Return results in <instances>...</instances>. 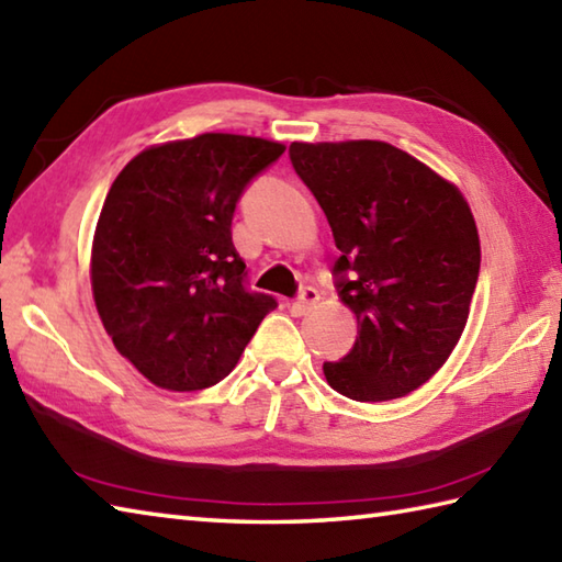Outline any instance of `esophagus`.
Segmentation results:
<instances>
[{
	"label": "esophagus",
	"mask_w": 562,
	"mask_h": 562,
	"mask_svg": "<svg viewBox=\"0 0 562 562\" xmlns=\"http://www.w3.org/2000/svg\"><path fill=\"white\" fill-rule=\"evenodd\" d=\"M316 302H318V292L314 290V288H304L302 290V294L296 296V300L292 302V312H294V316H304V314H310L314 306H316Z\"/></svg>",
	"instance_id": "esophagus-1"
}]
</instances>
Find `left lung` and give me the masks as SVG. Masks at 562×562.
<instances>
[{
  "label": "left lung",
  "instance_id": "obj_1",
  "mask_svg": "<svg viewBox=\"0 0 562 562\" xmlns=\"http://www.w3.org/2000/svg\"><path fill=\"white\" fill-rule=\"evenodd\" d=\"M334 231L338 294L358 338L326 382L356 402H390L443 368L465 331L480 236L463 192L384 140L290 146Z\"/></svg>",
  "mask_w": 562,
  "mask_h": 562
}]
</instances>
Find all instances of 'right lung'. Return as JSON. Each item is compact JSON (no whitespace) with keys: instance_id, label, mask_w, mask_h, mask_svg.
<instances>
[{"instance_id":"1","label":"right lung","mask_w":562,"mask_h":562,"mask_svg":"<svg viewBox=\"0 0 562 562\" xmlns=\"http://www.w3.org/2000/svg\"><path fill=\"white\" fill-rule=\"evenodd\" d=\"M282 153L278 140L200 134L140 150L116 175L92 238V296L114 348L156 387L222 382L278 306L244 288L231 218Z\"/></svg>"}]
</instances>
